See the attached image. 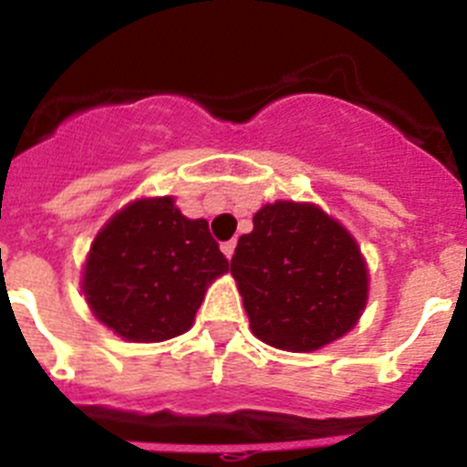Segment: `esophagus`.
Instances as JSON below:
<instances>
[{
    "label": "esophagus",
    "mask_w": 467,
    "mask_h": 467,
    "mask_svg": "<svg viewBox=\"0 0 467 467\" xmlns=\"http://www.w3.org/2000/svg\"><path fill=\"white\" fill-rule=\"evenodd\" d=\"M234 250H236V241H226L222 243V253L226 254V257H234Z\"/></svg>",
    "instance_id": "obj_1"
}]
</instances>
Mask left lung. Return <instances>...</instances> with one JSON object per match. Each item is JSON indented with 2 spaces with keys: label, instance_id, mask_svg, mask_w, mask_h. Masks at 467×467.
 <instances>
[{
  "label": "left lung",
  "instance_id": "8db88e82",
  "mask_svg": "<svg viewBox=\"0 0 467 467\" xmlns=\"http://www.w3.org/2000/svg\"><path fill=\"white\" fill-rule=\"evenodd\" d=\"M238 238L231 274L250 327L280 350H316L358 323L367 269L348 231L311 203L278 201Z\"/></svg>",
  "mask_w": 467,
  "mask_h": 467
}]
</instances>
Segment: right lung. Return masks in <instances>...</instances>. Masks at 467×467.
<instances>
[{
  "mask_svg": "<svg viewBox=\"0 0 467 467\" xmlns=\"http://www.w3.org/2000/svg\"><path fill=\"white\" fill-rule=\"evenodd\" d=\"M226 271L208 222L187 220L172 198H151L123 208L98 234L84 295L119 337L151 344L187 332L208 283Z\"/></svg>",
  "mask_w": 467,
  "mask_h": 467,
  "instance_id": "obj_1",
  "label": "right lung"
}]
</instances>
